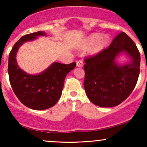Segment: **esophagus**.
Wrapping results in <instances>:
<instances>
[{
	"label": "esophagus",
	"mask_w": 147,
	"mask_h": 147,
	"mask_svg": "<svg viewBox=\"0 0 147 147\" xmlns=\"http://www.w3.org/2000/svg\"><path fill=\"white\" fill-rule=\"evenodd\" d=\"M83 65H84L83 61H82V60L77 61V67H79V68H82V67H83Z\"/></svg>",
	"instance_id": "obj_1"
}]
</instances>
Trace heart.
<instances>
[{
    "mask_svg": "<svg viewBox=\"0 0 147 147\" xmlns=\"http://www.w3.org/2000/svg\"><path fill=\"white\" fill-rule=\"evenodd\" d=\"M109 42V37L107 35L100 36V34L93 33L88 36L84 40L82 45V49H87L90 47V53L96 55L102 52L107 46Z\"/></svg>",
    "mask_w": 147,
    "mask_h": 147,
    "instance_id": "obj_1",
    "label": "heart"
}]
</instances>
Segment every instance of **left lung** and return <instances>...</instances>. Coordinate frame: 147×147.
<instances>
[{"label":"left lung","instance_id":"1","mask_svg":"<svg viewBox=\"0 0 147 147\" xmlns=\"http://www.w3.org/2000/svg\"><path fill=\"white\" fill-rule=\"evenodd\" d=\"M122 52L131 59L123 66L115 61ZM84 61V86L91 102L100 107H113L131 95L140 75V54L126 34H119L107 48Z\"/></svg>","mask_w":147,"mask_h":147}]
</instances>
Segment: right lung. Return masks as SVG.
Wrapping results in <instances>:
<instances>
[{
  "instance_id": "obj_1",
  "label": "right lung",
  "mask_w": 147,
  "mask_h": 147,
  "mask_svg": "<svg viewBox=\"0 0 147 147\" xmlns=\"http://www.w3.org/2000/svg\"><path fill=\"white\" fill-rule=\"evenodd\" d=\"M45 32L24 35L14 45L9 55L8 74L13 91L22 104L36 111L45 110L57 104L62 93L65 77L76 63L62 64L55 62L38 75H29L18 67L16 55L25 42L45 36Z\"/></svg>"
}]
</instances>
